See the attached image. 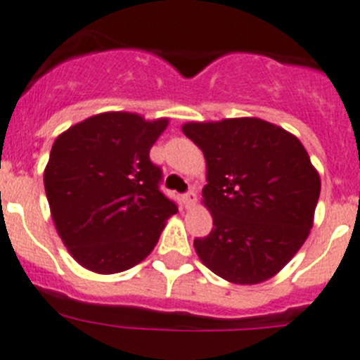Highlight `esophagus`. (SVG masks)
Masks as SVG:
<instances>
[{"mask_svg": "<svg viewBox=\"0 0 360 360\" xmlns=\"http://www.w3.org/2000/svg\"><path fill=\"white\" fill-rule=\"evenodd\" d=\"M195 202H198V192L192 188V191H188L187 194L184 195V205H185V208H192Z\"/></svg>", "mask_w": 360, "mask_h": 360, "instance_id": "esophagus-1", "label": "esophagus"}]
</instances>
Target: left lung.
<instances>
[{"instance_id":"obj_1","label":"left lung","mask_w":360,"mask_h":360,"mask_svg":"<svg viewBox=\"0 0 360 360\" xmlns=\"http://www.w3.org/2000/svg\"><path fill=\"white\" fill-rule=\"evenodd\" d=\"M185 136L202 150V205L213 229L195 238L202 264L238 285L275 276L313 227L320 176L294 134L257 117L187 122Z\"/></svg>"}]
</instances>
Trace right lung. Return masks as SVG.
<instances>
[{"mask_svg":"<svg viewBox=\"0 0 360 360\" xmlns=\"http://www.w3.org/2000/svg\"><path fill=\"white\" fill-rule=\"evenodd\" d=\"M169 119L92 115L60 133L44 172L51 215L75 261L113 275L140 264L179 212L161 191L150 148Z\"/></svg>","mask_w":360,"mask_h":360,"instance_id":"1","label":"right lung"}]
</instances>
